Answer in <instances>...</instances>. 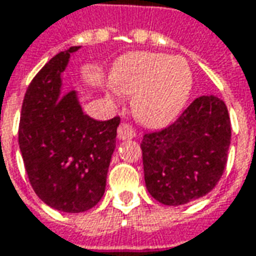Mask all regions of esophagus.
<instances>
[{"label": "esophagus", "instance_id": "34e87169", "mask_svg": "<svg viewBox=\"0 0 256 256\" xmlns=\"http://www.w3.org/2000/svg\"><path fill=\"white\" fill-rule=\"evenodd\" d=\"M116 136L122 140H132V138L135 136V131H134V128H132L131 125L125 124V122H121L120 126H118V130H116Z\"/></svg>", "mask_w": 256, "mask_h": 256}]
</instances>
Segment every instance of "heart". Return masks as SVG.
<instances>
[{
	"label": "heart",
	"mask_w": 256,
	"mask_h": 256,
	"mask_svg": "<svg viewBox=\"0 0 256 256\" xmlns=\"http://www.w3.org/2000/svg\"><path fill=\"white\" fill-rule=\"evenodd\" d=\"M111 82L118 92L134 94L132 111L138 121L148 126H162L183 108L193 78L183 58L134 52L116 62Z\"/></svg>",
	"instance_id": "heart-1"
}]
</instances>
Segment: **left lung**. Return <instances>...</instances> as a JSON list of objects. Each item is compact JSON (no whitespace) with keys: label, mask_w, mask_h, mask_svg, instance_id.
Returning a JSON list of instances; mask_svg holds the SVG:
<instances>
[{"label":"left lung","mask_w":256,"mask_h":256,"mask_svg":"<svg viewBox=\"0 0 256 256\" xmlns=\"http://www.w3.org/2000/svg\"><path fill=\"white\" fill-rule=\"evenodd\" d=\"M231 121L216 96H202L179 118L140 142L145 183L150 196L180 206L210 193L227 164Z\"/></svg>","instance_id":"left-lung-1"}]
</instances>
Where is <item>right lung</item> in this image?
I'll use <instances>...</instances> for the list:
<instances>
[{
    "label": "right lung",
    "mask_w": 256,
    "mask_h": 256,
    "mask_svg": "<svg viewBox=\"0 0 256 256\" xmlns=\"http://www.w3.org/2000/svg\"><path fill=\"white\" fill-rule=\"evenodd\" d=\"M58 53L26 88L18 142L29 183L49 207L83 212L101 200L120 116L96 121L86 116L76 92H60V74L70 53Z\"/></svg>",
    "instance_id": "add662e5"
}]
</instances>
